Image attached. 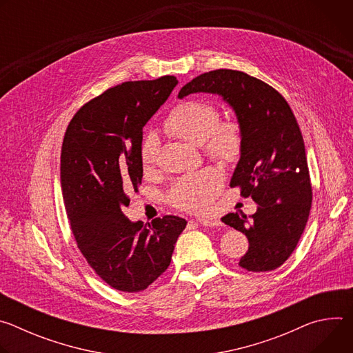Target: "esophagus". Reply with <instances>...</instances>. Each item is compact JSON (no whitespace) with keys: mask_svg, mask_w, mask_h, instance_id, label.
<instances>
[{"mask_svg":"<svg viewBox=\"0 0 353 353\" xmlns=\"http://www.w3.org/2000/svg\"><path fill=\"white\" fill-rule=\"evenodd\" d=\"M198 223H201L203 226H222V223L218 221V219H214V218H210V219H205V218H199L196 219Z\"/></svg>","mask_w":353,"mask_h":353,"instance_id":"34e87169","label":"esophagus"}]
</instances>
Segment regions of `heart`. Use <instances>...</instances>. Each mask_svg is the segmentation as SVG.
Instances as JSON below:
<instances>
[{
    "label": "heart",
    "instance_id": "1",
    "mask_svg": "<svg viewBox=\"0 0 353 353\" xmlns=\"http://www.w3.org/2000/svg\"><path fill=\"white\" fill-rule=\"evenodd\" d=\"M165 130L192 145L204 149L207 157L222 163L239 159L243 146V134L239 123L219 121L216 106L204 100H185L177 105L165 121ZM158 142L148 137L141 148V163L145 172L157 163ZM223 184L222 173L215 168H207L184 176L176 181L169 194L170 203L183 211L204 212Z\"/></svg>",
    "mask_w": 353,
    "mask_h": 353
}]
</instances>
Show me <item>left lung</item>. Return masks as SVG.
Segmentation results:
<instances>
[{
	"mask_svg": "<svg viewBox=\"0 0 353 353\" xmlns=\"http://www.w3.org/2000/svg\"><path fill=\"white\" fill-rule=\"evenodd\" d=\"M191 93L222 97L234 112L243 134L240 159L230 187L240 185L259 205L250 219L228 214L222 222L245 234L247 253L239 265L251 272L281 267L303 233L310 208L312 185L305 142L297 121L281 93L241 71L216 70L185 83L179 99Z\"/></svg>",
	"mask_w": 353,
	"mask_h": 353,
	"instance_id": "1",
	"label": "left lung"
}]
</instances>
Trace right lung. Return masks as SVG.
<instances>
[{
  "label": "right lung",
  "mask_w": 353,
  "mask_h": 353,
  "mask_svg": "<svg viewBox=\"0 0 353 353\" xmlns=\"http://www.w3.org/2000/svg\"><path fill=\"white\" fill-rule=\"evenodd\" d=\"M176 85L166 75L108 89L77 112L64 135L61 188L74 237L88 264L117 290L139 292L158 279L187 225L166 215L146 226L123 214L127 192L142 180V128Z\"/></svg>",
  "instance_id": "right-lung-1"
}]
</instances>
